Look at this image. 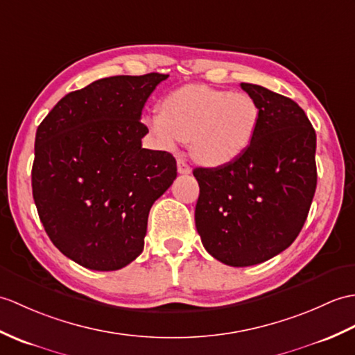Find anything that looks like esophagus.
I'll list each match as a JSON object with an SVG mask.
<instances>
[{
    "label": "esophagus",
    "instance_id": "1",
    "mask_svg": "<svg viewBox=\"0 0 355 355\" xmlns=\"http://www.w3.org/2000/svg\"><path fill=\"white\" fill-rule=\"evenodd\" d=\"M177 168H178L180 174H191V172H192V168L189 166L184 159H178L177 160Z\"/></svg>",
    "mask_w": 355,
    "mask_h": 355
}]
</instances>
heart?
<instances>
[{
	"label": "heart",
	"mask_w": 355,
	"mask_h": 355,
	"mask_svg": "<svg viewBox=\"0 0 355 355\" xmlns=\"http://www.w3.org/2000/svg\"><path fill=\"white\" fill-rule=\"evenodd\" d=\"M260 122V107L245 92L187 85L168 94L162 113L144 116L160 148L174 151L191 142L192 157L209 168L233 163L251 146Z\"/></svg>",
	"instance_id": "1"
}]
</instances>
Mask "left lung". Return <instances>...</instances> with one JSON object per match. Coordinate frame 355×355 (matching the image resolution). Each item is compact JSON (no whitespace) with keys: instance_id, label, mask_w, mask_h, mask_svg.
I'll return each mask as SVG.
<instances>
[{"instance_id":"obj_1","label":"left lung","mask_w":355,"mask_h":355,"mask_svg":"<svg viewBox=\"0 0 355 355\" xmlns=\"http://www.w3.org/2000/svg\"><path fill=\"white\" fill-rule=\"evenodd\" d=\"M260 107L251 146L233 163L196 168L195 225L204 248L228 266L263 263L298 237L315 196L316 133L301 107L242 83Z\"/></svg>"}]
</instances>
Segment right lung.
<instances>
[{"instance_id":"obj_1","label":"right lung","mask_w":355,"mask_h":355,"mask_svg":"<svg viewBox=\"0 0 355 355\" xmlns=\"http://www.w3.org/2000/svg\"><path fill=\"white\" fill-rule=\"evenodd\" d=\"M169 76H116L71 92L40 122L33 198L48 237L66 257L118 270L144 251L148 215L177 177L166 151L142 148L140 114Z\"/></svg>"}]
</instances>
